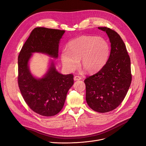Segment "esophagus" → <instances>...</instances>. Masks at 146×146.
Segmentation results:
<instances>
[{
  "instance_id": "1",
  "label": "esophagus",
  "mask_w": 146,
  "mask_h": 146,
  "mask_svg": "<svg viewBox=\"0 0 146 146\" xmlns=\"http://www.w3.org/2000/svg\"><path fill=\"white\" fill-rule=\"evenodd\" d=\"M82 78L80 77V76H75L74 77V81H77V80H81Z\"/></svg>"
}]
</instances>
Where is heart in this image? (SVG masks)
Wrapping results in <instances>:
<instances>
[{"mask_svg": "<svg viewBox=\"0 0 146 146\" xmlns=\"http://www.w3.org/2000/svg\"><path fill=\"white\" fill-rule=\"evenodd\" d=\"M111 48L105 38L92 35H82L67 44L66 51L61 53L63 66L69 71H73L78 66L88 74L100 71L105 66L110 57Z\"/></svg>", "mask_w": 146, "mask_h": 146, "instance_id": "b5f03b06", "label": "heart"}]
</instances>
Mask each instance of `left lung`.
<instances>
[{
    "instance_id": "obj_1",
    "label": "left lung",
    "mask_w": 146,
    "mask_h": 146,
    "mask_svg": "<svg viewBox=\"0 0 146 146\" xmlns=\"http://www.w3.org/2000/svg\"><path fill=\"white\" fill-rule=\"evenodd\" d=\"M108 35L111 52L105 66L87 78L86 100L94 111L105 113L118 107L124 100L131 83V61L125 45L119 35L106 27H98Z\"/></svg>"
}]
</instances>
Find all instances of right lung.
<instances>
[{
  "mask_svg": "<svg viewBox=\"0 0 146 146\" xmlns=\"http://www.w3.org/2000/svg\"><path fill=\"white\" fill-rule=\"evenodd\" d=\"M64 33V30L34 28L18 56L21 93L29 108L42 116H54L62 110L68 91L74 83L73 75L60 73L51 60L47 73L41 78H36L30 72L29 61L35 52L58 58L60 41Z\"/></svg>",
  "mask_w": 146,
  "mask_h": 146,
  "instance_id": "obj_1",
  "label": "right lung"
}]
</instances>
